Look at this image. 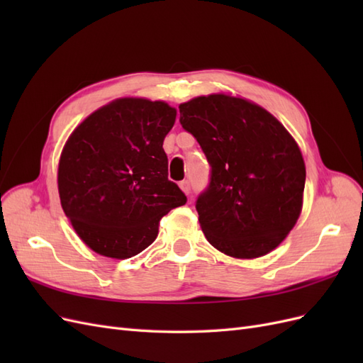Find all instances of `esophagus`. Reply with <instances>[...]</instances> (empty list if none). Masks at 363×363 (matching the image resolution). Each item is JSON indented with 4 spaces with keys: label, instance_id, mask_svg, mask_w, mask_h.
I'll use <instances>...</instances> for the list:
<instances>
[{
    "label": "esophagus",
    "instance_id": "esophagus-1",
    "mask_svg": "<svg viewBox=\"0 0 363 363\" xmlns=\"http://www.w3.org/2000/svg\"><path fill=\"white\" fill-rule=\"evenodd\" d=\"M180 188L184 194H189L191 192V183L188 180H183V182H180Z\"/></svg>",
    "mask_w": 363,
    "mask_h": 363
}]
</instances>
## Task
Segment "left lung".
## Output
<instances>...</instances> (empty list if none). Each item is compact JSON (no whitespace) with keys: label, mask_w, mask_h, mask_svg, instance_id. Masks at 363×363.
I'll return each instance as SVG.
<instances>
[{"label":"left lung","mask_w":363,"mask_h":363,"mask_svg":"<svg viewBox=\"0 0 363 363\" xmlns=\"http://www.w3.org/2000/svg\"><path fill=\"white\" fill-rule=\"evenodd\" d=\"M180 124L199 142L211 180L199 195V221L216 250L260 257L300 216L306 167L298 145L265 108L223 94L180 104Z\"/></svg>","instance_id":"obj_1"}]
</instances>
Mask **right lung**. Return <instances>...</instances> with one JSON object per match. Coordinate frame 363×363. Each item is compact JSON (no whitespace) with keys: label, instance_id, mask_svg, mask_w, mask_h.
Listing matches in <instances>:
<instances>
[{"label":"right lung","instance_id":"right-lung-1","mask_svg":"<svg viewBox=\"0 0 363 363\" xmlns=\"http://www.w3.org/2000/svg\"><path fill=\"white\" fill-rule=\"evenodd\" d=\"M163 101L123 98L74 130L59 163L65 215L101 256L127 259L155 242L159 221L188 199L168 179L163 140L175 123Z\"/></svg>","mask_w":363,"mask_h":363}]
</instances>
